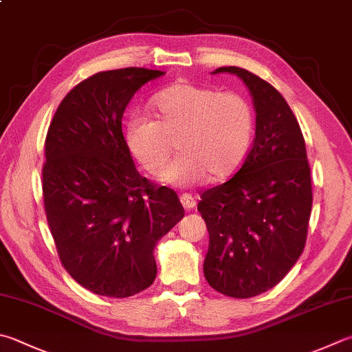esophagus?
<instances>
[{
  "instance_id": "obj_1",
  "label": "esophagus",
  "mask_w": 352,
  "mask_h": 352,
  "mask_svg": "<svg viewBox=\"0 0 352 352\" xmlns=\"http://www.w3.org/2000/svg\"><path fill=\"white\" fill-rule=\"evenodd\" d=\"M181 204L185 210H193L196 207V199L191 195L185 193L181 196Z\"/></svg>"
}]
</instances>
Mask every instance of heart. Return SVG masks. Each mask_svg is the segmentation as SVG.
I'll return each mask as SVG.
<instances>
[{
    "label": "heart",
    "instance_id": "1",
    "mask_svg": "<svg viewBox=\"0 0 352 352\" xmlns=\"http://www.w3.org/2000/svg\"><path fill=\"white\" fill-rule=\"evenodd\" d=\"M156 119L133 115L125 142L138 162L159 175L177 147L182 155L161 179L173 185H197L233 176L247 159L254 139L256 115L237 91H219L176 82L151 99Z\"/></svg>",
    "mask_w": 352,
    "mask_h": 352
}]
</instances>
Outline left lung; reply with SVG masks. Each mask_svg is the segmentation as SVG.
<instances>
[{"label": "left lung", "mask_w": 352, "mask_h": 352, "mask_svg": "<svg viewBox=\"0 0 352 352\" xmlns=\"http://www.w3.org/2000/svg\"><path fill=\"white\" fill-rule=\"evenodd\" d=\"M214 73H233L248 87L256 138L241 170L204 191L197 204L210 234L204 274L219 293L248 299L276 287L302 254L311 170L299 122L279 91L241 67Z\"/></svg>", "instance_id": "1"}]
</instances>
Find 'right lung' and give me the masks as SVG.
Masks as SVG:
<instances>
[{
    "mask_svg": "<svg viewBox=\"0 0 352 352\" xmlns=\"http://www.w3.org/2000/svg\"><path fill=\"white\" fill-rule=\"evenodd\" d=\"M161 70L99 72L58 105L45 136L44 208L63 267L99 296L130 297L155 282V247L184 217L171 188L142 177L122 115Z\"/></svg>",
    "mask_w": 352,
    "mask_h": 352,
    "instance_id": "right-lung-1",
    "label": "right lung"
}]
</instances>
